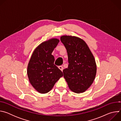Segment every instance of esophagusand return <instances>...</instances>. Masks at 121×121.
Returning <instances> with one entry per match:
<instances>
[{"mask_svg": "<svg viewBox=\"0 0 121 121\" xmlns=\"http://www.w3.org/2000/svg\"><path fill=\"white\" fill-rule=\"evenodd\" d=\"M58 68L60 69L62 71H63V69H64V67H63V66H62V65L59 66H58Z\"/></svg>", "mask_w": 121, "mask_h": 121, "instance_id": "34e87169", "label": "esophagus"}]
</instances>
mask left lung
Returning <instances> with one entry per match:
<instances>
[{
    "instance_id": "1",
    "label": "left lung",
    "mask_w": 121,
    "mask_h": 121,
    "mask_svg": "<svg viewBox=\"0 0 121 121\" xmlns=\"http://www.w3.org/2000/svg\"><path fill=\"white\" fill-rule=\"evenodd\" d=\"M68 55L69 65L63 70L69 89L77 93L87 91L93 83L97 72L94 57L86 43L75 36L60 37Z\"/></svg>"
}]
</instances>
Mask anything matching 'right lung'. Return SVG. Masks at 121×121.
Segmentation results:
<instances>
[{
	"label": "right lung",
	"instance_id": "obj_1",
	"mask_svg": "<svg viewBox=\"0 0 121 121\" xmlns=\"http://www.w3.org/2000/svg\"><path fill=\"white\" fill-rule=\"evenodd\" d=\"M59 40L51 38L40 44L32 54L27 67V75L32 87L38 92H49L63 77L62 72L54 65L52 55Z\"/></svg>",
	"mask_w": 121,
	"mask_h": 121
}]
</instances>
